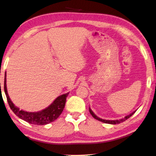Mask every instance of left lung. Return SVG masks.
I'll use <instances>...</instances> for the list:
<instances>
[{"label": "left lung", "mask_w": 156, "mask_h": 156, "mask_svg": "<svg viewBox=\"0 0 156 156\" xmlns=\"http://www.w3.org/2000/svg\"><path fill=\"white\" fill-rule=\"evenodd\" d=\"M89 111H90V113L91 114V115L93 116V118H94L95 119H98V121H100V122H103V123H106V124H120V123L126 121V119H128L129 118L131 117L132 115L136 112V111L133 112L132 114H129V115H126V117H124V118H122V119H115V120H107V119H101V118L98 117L97 115H96L94 114V112L92 111V110L90 109V108H89Z\"/></svg>", "instance_id": "8db88e82"}]
</instances>
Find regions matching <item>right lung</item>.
Wrapping results in <instances>:
<instances>
[{"mask_svg": "<svg viewBox=\"0 0 156 156\" xmlns=\"http://www.w3.org/2000/svg\"><path fill=\"white\" fill-rule=\"evenodd\" d=\"M6 74L5 72L4 90L6 99L8 101L10 109L19 118L32 124L46 125L54 122L62 114L64 108L65 104H66V98L69 92L58 96L49 106L41 111L37 112H28L24 110H20L19 108L14 106V104L12 102V101L10 100L9 96L6 89Z\"/></svg>", "mask_w": 156, "mask_h": 156, "instance_id": "1", "label": "right lung"}]
</instances>
